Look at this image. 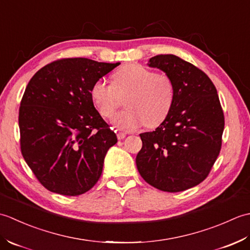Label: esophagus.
I'll return each instance as SVG.
<instances>
[{"mask_svg":"<svg viewBox=\"0 0 250 250\" xmlns=\"http://www.w3.org/2000/svg\"><path fill=\"white\" fill-rule=\"evenodd\" d=\"M125 136H126V134L125 133V132H117V137H118V140H124Z\"/></svg>","mask_w":250,"mask_h":250,"instance_id":"esophagus-1","label":"esophagus"}]
</instances>
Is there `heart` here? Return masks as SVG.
<instances>
[{"mask_svg": "<svg viewBox=\"0 0 250 250\" xmlns=\"http://www.w3.org/2000/svg\"><path fill=\"white\" fill-rule=\"evenodd\" d=\"M113 83L103 79L94 82L90 95L100 114L111 118L126 98L128 109L114 118V125L124 131H134L146 125L153 128L167 118L172 108L175 89L167 74L156 73L137 63H130L117 70Z\"/></svg>", "mask_w": 250, "mask_h": 250, "instance_id": "heart-1", "label": "heart"}]
</instances>
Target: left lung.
Masks as SVG:
<instances>
[{
	"label": "left lung",
	"instance_id": "8db88e82",
	"mask_svg": "<svg viewBox=\"0 0 250 250\" xmlns=\"http://www.w3.org/2000/svg\"><path fill=\"white\" fill-rule=\"evenodd\" d=\"M172 79V108L152 132L140 134L136 167L146 183L167 192L192 188L207 177L221 149L225 117L213 82L200 68L174 55L148 61Z\"/></svg>",
	"mask_w": 250,
	"mask_h": 250
}]
</instances>
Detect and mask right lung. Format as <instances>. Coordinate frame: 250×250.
Segmentation results:
<instances>
[{"mask_svg": "<svg viewBox=\"0 0 250 250\" xmlns=\"http://www.w3.org/2000/svg\"><path fill=\"white\" fill-rule=\"evenodd\" d=\"M117 63L67 58L37 71L19 108L21 153L51 192L79 195L101 177L117 136L95 109L90 90Z\"/></svg>", "mask_w": 250, "mask_h": 250, "instance_id": "right-lung-1", "label": "right lung"}]
</instances>
